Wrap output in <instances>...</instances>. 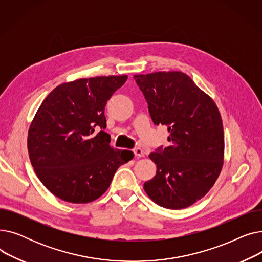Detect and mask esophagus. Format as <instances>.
Masks as SVG:
<instances>
[{"label":"esophagus","instance_id":"34e87169","mask_svg":"<svg viewBox=\"0 0 262 262\" xmlns=\"http://www.w3.org/2000/svg\"><path fill=\"white\" fill-rule=\"evenodd\" d=\"M134 154H135V156H137V157H144L143 149L140 148V147H135V148H134Z\"/></svg>","mask_w":262,"mask_h":262}]
</instances>
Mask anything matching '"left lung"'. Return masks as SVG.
<instances>
[{"label": "left lung", "instance_id": "obj_1", "mask_svg": "<svg viewBox=\"0 0 262 262\" xmlns=\"http://www.w3.org/2000/svg\"><path fill=\"white\" fill-rule=\"evenodd\" d=\"M156 125L168 126L167 147L149 154L156 175L143 188L150 200L169 209H182L211 189L223 167L221 115L209 95L178 71L135 75Z\"/></svg>", "mask_w": 262, "mask_h": 262}]
</instances>
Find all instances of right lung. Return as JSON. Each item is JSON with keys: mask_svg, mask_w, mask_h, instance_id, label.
Segmentation results:
<instances>
[{"mask_svg": "<svg viewBox=\"0 0 262 262\" xmlns=\"http://www.w3.org/2000/svg\"><path fill=\"white\" fill-rule=\"evenodd\" d=\"M126 79L110 75L64 82L40 105L27 148L40 182L55 196L75 204L99 199L118 168L133 159L130 150L110 146L104 132L107 101Z\"/></svg>", "mask_w": 262, "mask_h": 262, "instance_id": "right-lung-1", "label": "right lung"}]
</instances>
